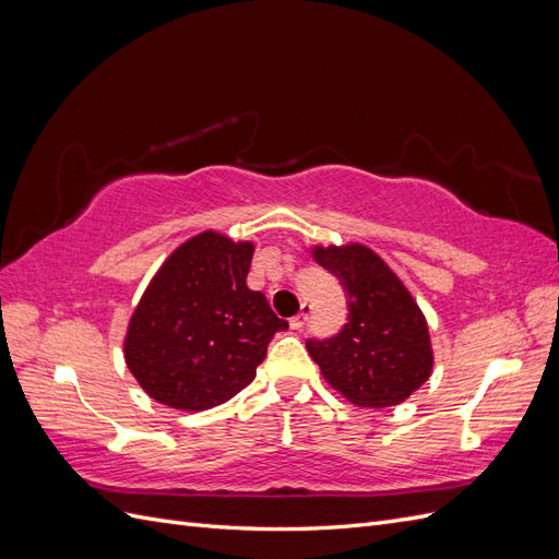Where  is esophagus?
I'll return each mask as SVG.
<instances>
[{
    "instance_id": "obj_1",
    "label": "esophagus",
    "mask_w": 559,
    "mask_h": 559,
    "mask_svg": "<svg viewBox=\"0 0 559 559\" xmlns=\"http://www.w3.org/2000/svg\"><path fill=\"white\" fill-rule=\"evenodd\" d=\"M310 310H312V306H308V302H302V306H300V312L296 314V317H292L289 319V324H292V329H302V326H306V321H308V317H310Z\"/></svg>"
}]
</instances>
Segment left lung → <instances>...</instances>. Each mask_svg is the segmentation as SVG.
<instances>
[{
	"instance_id": "left-lung-1",
	"label": "left lung",
	"mask_w": 559,
	"mask_h": 559,
	"mask_svg": "<svg viewBox=\"0 0 559 559\" xmlns=\"http://www.w3.org/2000/svg\"><path fill=\"white\" fill-rule=\"evenodd\" d=\"M319 265L341 280L349 298L345 329L308 341L321 376L359 408H389L411 399L433 370L427 317L382 257L361 245L312 247Z\"/></svg>"
}]
</instances>
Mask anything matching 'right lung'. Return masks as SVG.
<instances>
[{"label":"right lung","instance_id":"1","mask_svg":"<svg viewBox=\"0 0 559 559\" xmlns=\"http://www.w3.org/2000/svg\"><path fill=\"white\" fill-rule=\"evenodd\" d=\"M253 242L202 230L163 261L132 310L123 359L144 392L183 413L230 401L289 329L247 286Z\"/></svg>","mask_w":559,"mask_h":559}]
</instances>
